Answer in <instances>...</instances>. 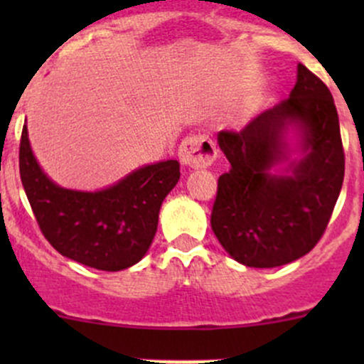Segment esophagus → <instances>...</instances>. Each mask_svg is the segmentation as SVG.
Returning <instances> with one entry per match:
<instances>
[{
    "mask_svg": "<svg viewBox=\"0 0 364 364\" xmlns=\"http://www.w3.org/2000/svg\"><path fill=\"white\" fill-rule=\"evenodd\" d=\"M179 160L192 167H208L215 161L218 149L213 139L205 134L188 135L179 146Z\"/></svg>",
    "mask_w": 364,
    "mask_h": 364,
    "instance_id": "1",
    "label": "esophagus"
}]
</instances>
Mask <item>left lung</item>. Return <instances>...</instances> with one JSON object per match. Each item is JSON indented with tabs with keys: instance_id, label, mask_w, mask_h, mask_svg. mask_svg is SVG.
I'll return each mask as SVG.
<instances>
[{
	"instance_id": "left-lung-1",
	"label": "left lung",
	"mask_w": 364,
	"mask_h": 364,
	"mask_svg": "<svg viewBox=\"0 0 364 364\" xmlns=\"http://www.w3.org/2000/svg\"><path fill=\"white\" fill-rule=\"evenodd\" d=\"M289 129L296 130L301 159L290 160ZM218 146L230 168L218 178L211 229L225 252L248 267L284 266L306 255L328 227L345 174L328 86L297 65L289 98L243 130L218 132Z\"/></svg>"
}]
</instances>
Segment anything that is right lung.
I'll return each instance as SVG.
<instances>
[{
  "label": "right lung",
  "mask_w": 364,
  "mask_h": 364,
  "mask_svg": "<svg viewBox=\"0 0 364 364\" xmlns=\"http://www.w3.org/2000/svg\"><path fill=\"white\" fill-rule=\"evenodd\" d=\"M19 171L24 192L46 240L63 257L102 271L137 264L151 247L161 203L179 179V161L135 168L97 192L56 185L36 161L23 128Z\"/></svg>",
  "instance_id": "right-lung-1"
}]
</instances>
